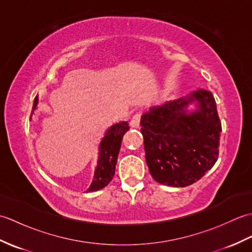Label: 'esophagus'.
<instances>
[{
    "label": "esophagus",
    "mask_w": 252,
    "mask_h": 252,
    "mask_svg": "<svg viewBox=\"0 0 252 252\" xmlns=\"http://www.w3.org/2000/svg\"><path fill=\"white\" fill-rule=\"evenodd\" d=\"M141 112L138 111V112H136V114L133 116V118H132V120H131V122H130V126H132V127H134V129H137V127H140V120H141Z\"/></svg>",
    "instance_id": "34e87169"
}]
</instances>
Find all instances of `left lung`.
Segmentation results:
<instances>
[{"instance_id": "obj_1", "label": "left lung", "mask_w": 252, "mask_h": 252, "mask_svg": "<svg viewBox=\"0 0 252 252\" xmlns=\"http://www.w3.org/2000/svg\"><path fill=\"white\" fill-rule=\"evenodd\" d=\"M197 101V109L187 106ZM146 162L160 184L185 187L217 162L222 126L210 91L198 89L187 97L149 108L141 118Z\"/></svg>"}]
</instances>
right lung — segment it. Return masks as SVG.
Segmentation results:
<instances>
[{
	"label": "right lung",
	"mask_w": 252,
	"mask_h": 252,
	"mask_svg": "<svg viewBox=\"0 0 252 252\" xmlns=\"http://www.w3.org/2000/svg\"><path fill=\"white\" fill-rule=\"evenodd\" d=\"M37 105V97L33 100L32 112ZM130 129L127 121L116 123L107 130L105 136L99 144V156L97 167L95 169L92 183L87 191H95L104 189L109 184L115 175L118 155L121 147V141L125 133Z\"/></svg>",
	"instance_id": "1"
}]
</instances>
